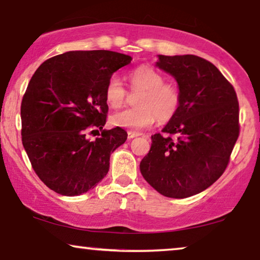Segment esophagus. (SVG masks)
I'll use <instances>...</instances> for the list:
<instances>
[{"label": "esophagus", "mask_w": 260, "mask_h": 260, "mask_svg": "<svg viewBox=\"0 0 260 260\" xmlns=\"http://www.w3.org/2000/svg\"><path fill=\"white\" fill-rule=\"evenodd\" d=\"M139 136H141L139 132H133V131H128V133H127L128 139H133V138H137Z\"/></svg>", "instance_id": "34e87169"}]
</instances>
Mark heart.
Returning a JSON list of instances; mask_svg holds the SVG:
<instances>
[{
    "label": "heart",
    "mask_w": 260,
    "mask_h": 260,
    "mask_svg": "<svg viewBox=\"0 0 260 260\" xmlns=\"http://www.w3.org/2000/svg\"><path fill=\"white\" fill-rule=\"evenodd\" d=\"M131 90L139 92L136 100L137 108L114 113L110 122L114 126L131 131H140L154 122L172 119L181 106V91L160 72L150 67H140L128 76ZM105 98L109 107L120 108L127 99V90L119 77L113 76L107 83Z\"/></svg>",
    "instance_id": "heart-1"
}]
</instances>
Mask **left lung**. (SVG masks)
<instances>
[{
    "instance_id": "1",
    "label": "left lung",
    "mask_w": 260,
    "mask_h": 260,
    "mask_svg": "<svg viewBox=\"0 0 260 260\" xmlns=\"http://www.w3.org/2000/svg\"><path fill=\"white\" fill-rule=\"evenodd\" d=\"M157 67L176 78L182 100L164 136L151 137L140 171L159 193L185 199L226 170L240 132L237 92L215 65L197 55H159Z\"/></svg>"
}]
</instances>
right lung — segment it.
Masks as SVG:
<instances>
[{
    "label": "right lung",
    "instance_id": "right-lung-1",
    "mask_svg": "<svg viewBox=\"0 0 260 260\" xmlns=\"http://www.w3.org/2000/svg\"><path fill=\"white\" fill-rule=\"evenodd\" d=\"M129 55L113 51H70L45 60L21 102L22 145L33 170L53 191L78 196L109 170L110 153L127 139L121 127L106 131L105 89ZM98 133L95 141L88 135Z\"/></svg>",
    "mask_w": 260,
    "mask_h": 260
}]
</instances>
